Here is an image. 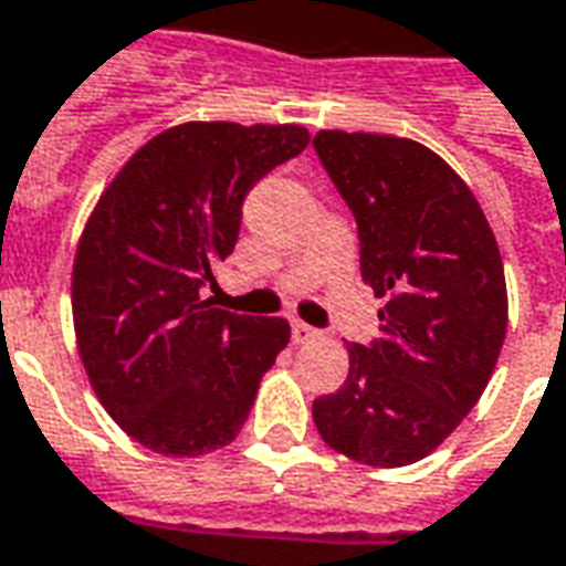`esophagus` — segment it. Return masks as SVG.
<instances>
[{
    "label": "esophagus",
    "mask_w": 566,
    "mask_h": 566,
    "mask_svg": "<svg viewBox=\"0 0 566 566\" xmlns=\"http://www.w3.org/2000/svg\"><path fill=\"white\" fill-rule=\"evenodd\" d=\"M291 336H294V343H312V339H318L321 333L315 327H308L303 321H294L291 324Z\"/></svg>",
    "instance_id": "1"
}]
</instances>
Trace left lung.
Returning a JSON list of instances; mask_svg holds the SVG:
<instances>
[{"mask_svg": "<svg viewBox=\"0 0 566 566\" xmlns=\"http://www.w3.org/2000/svg\"><path fill=\"white\" fill-rule=\"evenodd\" d=\"M318 160L352 209L360 279L385 300L379 339L312 403L324 442L369 467L427 458L479 403L506 336L497 239L473 190L412 139L321 129Z\"/></svg>", "mask_w": 566, "mask_h": 566, "instance_id": "obj_1", "label": "left lung"}]
</instances>
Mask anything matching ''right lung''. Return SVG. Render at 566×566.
Wrapping results in <instances>:
<instances>
[{
	"label": "right lung",
	"instance_id": "1",
	"mask_svg": "<svg viewBox=\"0 0 566 566\" xmlns=\"http://www.w3.org/2000/svg\"><path fill=\"white\" fill-rule=\"evenodd\" d=\"M296 124L193 120L142 145L96 202L72 270L84 369L105 412L145 449L197 458L233 442L284 318L199 300L239 239L248 190L296 157Z\"/></svg>",
	"mask_w": 566,
	"mask_h": 566
}]
</instances>
